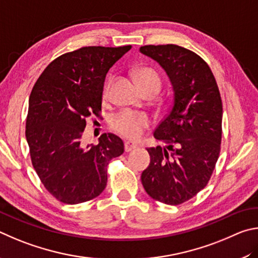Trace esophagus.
<instances>
[{"label": "esophagus", "mask_w": 258, "mask_h": 258, "mask_svg": "<svg viewBox=\"0 0 258 258\" xmlns=\"http://www.w3.org/2000/svg\"><path fill=\"white\" fill-rule=\"evenodd\" d=\"M137 147H138V144L136 142H132V141L124 142V151L125 152H130L133 150H136Z\"/></svg>", "instance_id": "obj_1"}]
</instances>
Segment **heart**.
<instances>
[{
  "instance_id": "1",
  "label": "heart",
  "mask_w": 258,
  "mask_h": 258,
  "mask_svg": "<svg viewBox=\"0 0 258 258\" xmlns=\"http://www.w3.org/2000/svg\"><path fill=\"white\" fill-rule=\"evenodd\" d=\"M136 79L141 88H154L160 90L161 79L159 75L150 68H142L136 71ZM108 84L103 90V97L106 98L108 95ZM150 124V117L145 113L134 111H122L112 117V128L126 138H137L142 135L143 130Z\"/></svg>"
}]
</instances>
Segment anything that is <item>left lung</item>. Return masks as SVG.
Wrapping results in <instances>:
<instances>
[{
    "label": "left lung",
    "instance_id": "8db88e82",
    "mask_svg": "<svg viewBox=\"0 0 258 258\" xmlns=\"http://www.w3.org/2000/svg\"><path fill=\"white\" fill-rule=\"evenodd\" d=\"M169 77L172 106L156 126L154 138L165 147L147 148L150 165L142 183L153 200L179 205L209 182L219 159L222 136V101L218 84L203 58L178 45L139 48Z\"/></svg>",
    "mask_w": 258,
    "mask_h": 258
}]
</instances>
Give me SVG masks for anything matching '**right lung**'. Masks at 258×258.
Instances as JSON below:
<instances>
[{
    "label": "right lung",
    "instance_id": "add662e5",
    "mask_svg": "<svg viewBox=\"0 0 258 258\" xmlns=\"http://www.w3.org/2000/svg\"><path fill=\"white\" fill-rule=\"evenodd\" d=\"M132 48L89 46L49 63L29 97L26 138L40 181L64 204H80L106 187L108 162L124 152L121 139L103 134L83 141L86 119L98 115L108 70Z\"/></svg>",
    "mask_w": 258,
    "mask_h": 258
}]
</instances>
